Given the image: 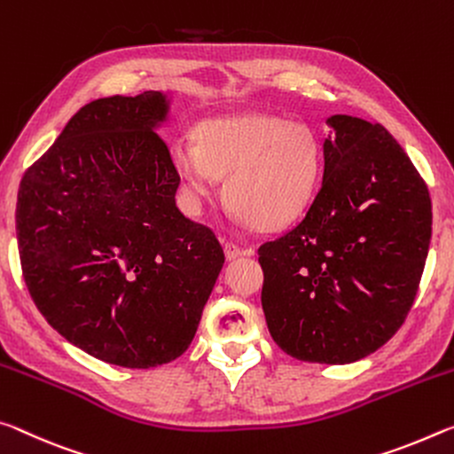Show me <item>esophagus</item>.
Here are the masks:
<instances>
[{
	"label": "esophagus",
	"instance_id": "obj_1",
	"mask_svg": "<svg viewBox=\"0 0 454 454\" xmlns=\"http://www.w3.org/2000/svg\"><path fill=\"white\" fill-rule=\"evenodd\" d=\"M223 251H225V257H227V259H235V257L245 255V254L249 255V251L241 249L239 245L233 243V241H225V243H223Z\"/></svg>",
	"mask_w": 454,
	"mask_h": 454
}]
</instances>
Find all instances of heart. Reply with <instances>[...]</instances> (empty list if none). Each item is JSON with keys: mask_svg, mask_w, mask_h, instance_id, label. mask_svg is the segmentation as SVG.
Instances as JSON below:
<instances>
[{"mask_svg": "<svg viewBox=\"0 0 454 454\" xmlns=\"http://www.w3.org/2000/svg\"><path fill=\"white\" fill-rule=\"evenodd\" d=\"M192 146L173 145V165L192 207L225 178L223 199L241 221L279 229L308 209L322 175V145L306 122L267 114L215 118L197 126Z\"/></svg>", "mask_w": 454, "mask_h": 454, "instance_id": "heart-1", "label": "heart"}]
</instances>
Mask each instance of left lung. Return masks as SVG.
Instances as JSON below:
<instances>
[{
  "mask_svg": "<svg viewBox=\"0 0 454 454\" xmlns=\"http://www.w3.org/2000/svg\"><path fill=\"white\" fill-rule=\"evenodd\" d=\"M324 178L297 225L257 249L267 328L303 362L350 364L384 346L419 292L433 205L382 124L328 118Z\"/></svg>",
  "mask_w": 454,
  "mask_h": 454,
  "instance_id": "8db88e82",
  "label": "left lung"
}]
</instances>
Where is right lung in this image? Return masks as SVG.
<instances>
[{
    "mask_svg": "<svg viewBox=\"0 0 454 454\" xmlns=\"http://www.w3.org/2000/svg\"><path fill=\"white\" fill-rule=\"evenodd\" d=\"M167 114L154 90L86 104L18 191L34 303L70 344L124 368L187 350L225 263L211 229L175 203L181 176L157 132Z\"/></svg>",
    "mask_w": 454,
    "mask_h": 454,
    "instance_id": "right-lung-1",
    "label": "right lung"
}]
</instances>
